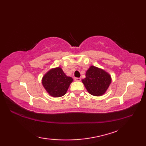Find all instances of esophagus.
Segmentation results:
<instances>
[{"label":"esophagus","mask_w":146,"mask_h":146,"mask_svg":"<svg viewBox=\"0 0 146 146\" xmlns=\"http://www.w3.org/2000/svg\"><path fill=\"white\" fill-rule=\"evenodd\" d=\"M80 80H81V78H75V81H76V82H80Z\"/></svg>","instance_id":"obj_1"}]
</instances>
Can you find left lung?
Here are the masks:
<instances>
[{"mask_svg": "<svg viewBox=\"0 0 146 146\" xmlns=\"http://www.w3.org/2000/svg\"><path fill=\"white\" fill-rule=\"evenodd\" d=\"M85 78L82 81L90 94L94 96L103 95L111 82L110 75L104 70L91 66L86 71Z\"/></svg>", "mask_w": 146, "mask_h": 146, "instance_id": "left-lung-1", "label": "left lung"}]
</instances>
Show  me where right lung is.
Returning a JSON list of instances; mask_svg holds the SVG:
<instances>
[{
    "mask_svg": "<svg viewBox=\"0 0 146 146\" xmlns=\"http://www.w3.org/2000/svg\"><path fill=\"white\" fill-rule=\"evenodd\" d=\"M73 78L66 75L60 67L49 70L42 78V84L49 95L60 97L66 94Z\"/></svg>",
    "mask_w": 146,
    "mask_h": 146,
    "instance_id": "obj_1",
    "label": "right lung"
}]
</instances>
